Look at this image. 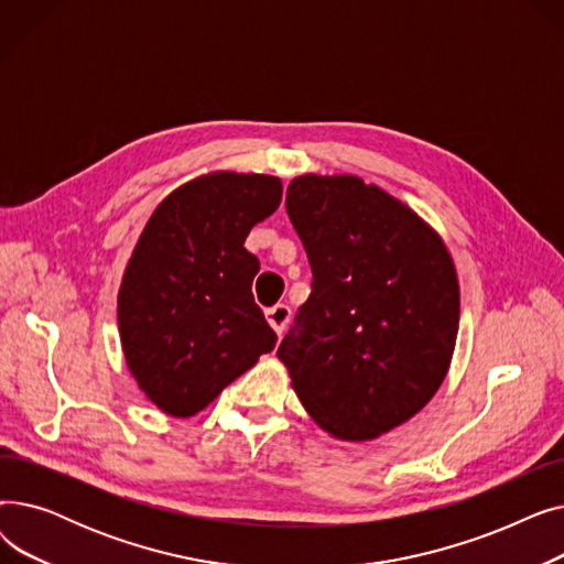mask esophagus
I'll return each mask as SVG.
<instances>
[{"label": "esophagus", "instance_id": "esophagus-1", "mask_svg": "<svg viewBox=\"0 0 564 564\" xmlns=\"http://www.w3.org/2000/svg\"><path fill=\"white\" fill-rule=\"evenodd\" d=\"M264 315H267V322L272 324V329L281 336L288 327V322H290V308L285 304H276L272 308H267Z\"/></svg>", "mask_w": 564, "mask_h": 564}]
</instances>
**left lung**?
Returning <instances> with one entry per match:
<instances>
[{
	"label": "left lung",
	"instance_id": "8db88e82",
	"mask_svg": "<svg viewBox=\"0 0 564 564\" xmlns=\"http://www.w3.org/2000/svg\"><path fill=\"white\" fill-rule=\"evenodd\" d=\"M313 283L279 347L313 421L368 441L409 421L448 372L459 283L441 237L357 175H302L285 194Z\"/></svg>",
	"mask_w": 564,
	"mask_h": 564
}]
</instances>
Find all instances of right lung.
Here are the masks:
<instances>
[{
  "instance_id": "1",
  "label": "right lung",
  "mask_w": 564,
  "mask_h": 564,
  "mask_svg": "<svg viewBox=\"0 0 564 564\" xmlns=\"http://www.w3.org/2000/svg\"><path fill=\"white\" fill-rule=\"evenodd\" d=\"M281 194L274 175H203L169 194L139 237L118 329L141 391L171 416H194L276 345L253 302L260 262L245 240Z\"/></svg>"
}]
</instances>
